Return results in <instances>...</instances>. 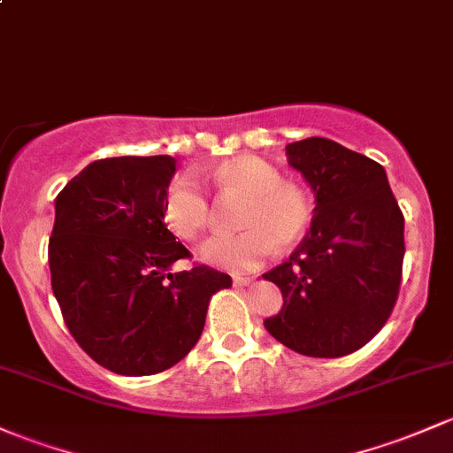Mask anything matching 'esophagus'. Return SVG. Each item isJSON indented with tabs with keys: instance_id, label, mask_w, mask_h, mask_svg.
I'll return each mask as SVG.
<instances>
[{
	"instance_id": "34e87169",
	"label": "esophagus",
	"mask_w": 453,
	"mask_h": 453,
	"mask_svg": "<svg viewBox=\"0 0 453 453\" xmlns=\"http://www.w3.org/2000/svg\"><path fill=\"white\" fill-rule=\"evenodd\" d=\"M251 283H253L251 277H241V275L234 277V286H238V288H242V286H251Z\"/></svg>"
}]
</instances>
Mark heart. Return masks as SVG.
<instances>
[{"instance_id":"b5f03b06","label":"heart","mask_w":453,"mask_h":453,"mask_svg":"<svg viewBox=\"0 0 453 453\" xmlns=\"http://www.w3.org/2000/svg\"><path fill=\"white\" fill-rule=\"evenodd\" d=\"M212 180L221 200H245L238 212L236 236L203 242L200 257L230 273L260 268L280 247H292L307 234L314 203L305 188L281 182V173L257 157H236L219 163ZM163 219L176 236L196 241L212 221V206L196 178L176 176L163 200Z\"/></svg>"}]
</instances>
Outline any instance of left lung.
<instances>
[{"label":"left lung","mask_w":453,"mask_h":453,"mask_svg":"<svg viewBox=\"0 0 453 453\" xmlns=\"http://www.w3.org/2000/svg\"><path fill=\"white\" fill-rule=\"evenodd\" d=\"M314 188L311 227L290 260L265 273L283 295L266 331L305 357L350 355L389 320L404 260V215L380 163L325 137L288 143Z\"/></svg>","instance_id":"8db88e82"}]
</instances>
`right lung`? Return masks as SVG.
Masks as SVG:
<instances>
[{"label": "right lung", "mask_w": 453, "mask_h": 453, "mask_svg": "<svg viewBox=\"0 0 453 453\" xmlns=\"http://www.w3.org/2000/svg\"><path fill=\"white\" fill-rule=\"evenodd\" d=\"M176 161L101 158L56 197L49 238L51 288L68 331L98 365L150 376L185 359L200 340L212 295L232 277L191 257L163 221Z\"/></svg>", "instance_id": "obj_1"}]
</instances>
